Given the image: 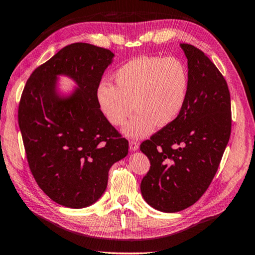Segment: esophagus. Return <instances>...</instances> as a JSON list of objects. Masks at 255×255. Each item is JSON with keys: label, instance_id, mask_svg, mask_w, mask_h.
<instances>
[{"label": "esophagus", "instance_id": "esophagus-1", "mask_svg": "<svg viewBox=\"0 0 255 255\" xmlns=\"http://www.w3.org/2000/svg\"><path fill=\"white\" fill-rule=\"evenodd\" d=\"M128 146H130V149L133 152V150H138L139 149V142L136 140H130L128 142Z\"/></svg>", "mask_w": 255, "mask_h": 255}]
</instances>
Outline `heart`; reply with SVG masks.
Instances as JSON below:
<instances>
[{
	"label": "heart",
	"instance_id": "1",
	"mask_svg": "<svg viewBox=\"0 0 255 255\" xmlns=\"http://www.w3.org/2000/svg\"><path fill=\"white\" fill-rule=\"evenodd\" d=\"M115 86L102 82L97 101L102 115L114 127H123L134 108L138 110L124 128L128 138H142L155 127H168L187 100L190 77L186 66L175 57L141 56L121 65L114 73Z\"/></svg>",
	"mask_w": 255,
	"mask_h": 255
}]
</instances>
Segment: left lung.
<instances>
[{
	"mask_svg": "<svg viewBox=\"0 0 255 255\" xmlns=\"http://www.w3.org/2000/svg\"><path fill=\"white\" fill-rule=\"evenodd\" d=\"M190 88L182 114L140 145L150 169L140 184L145 201L164 213L195 204L212 183L231 133L228 84L200 49L180 43Z\"/></svg>",
	"mask_w": 255,
	"mask_h": 255,
	"instance_id": "8db88e82",
	"label": "left lung"
}]
</instances>
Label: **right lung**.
<instances>
[{"label":"right lung","instance_id":"1","mask_svg":"<svg viewBox=\"0 0 255 255\" xmlns=\"http://www.w3.org/2000/svg\"><path fill=\"white\" fill-rule=\"evenodd\" d=\"M115 55L77 42L36 68L21 94L18 124L27 162L40 189L58 205L85 208L102 197L114 163L127 156L128 142L102 115L97 90ZM58 75L77 87L58 92Z\"/></svg>","mask_w":255,"mask_h":255}]
</instances>
